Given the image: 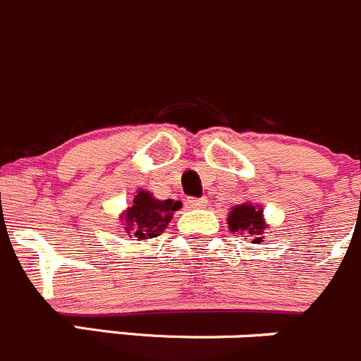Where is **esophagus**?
I'll use <instances>...</instances> for the list:
<instances>
[{"instance_id":"34e87169","label":"esophagus","mask_w":361,"mask_h":361,"mask_svg":"<svg viewBox=\"0 0 361 361\" xmlns=\"http://www.w3.org/2000/svg\"><path fill=\"white\" fill-rule=\"evenodd\" d=\"M188 203L191 209H203L207 207V198H189Z\"/></svg>"}]
</instances>
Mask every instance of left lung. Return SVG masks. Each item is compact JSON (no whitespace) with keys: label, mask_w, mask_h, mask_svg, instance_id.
Segmentation results:
<instances>
[{"label":"left lung","mask_w":361,"mask_h":361,"mask_svg":"<svg viewBox=\"0 0 361 361\" xmlns=\"http://www.w3.org/2000/svg\"><path fill=\"white\" fill-rule=\"evenodd\" d=\"M226 224L230 231H237L242 237H252L255 244L262 242V233L267 228L265 219H263V210L249 202L233 207L228 214Z\"/></svg>","instance_id":"obj_1"}]
</instances>
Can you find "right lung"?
Masks as SVG:
<instances>
[{"label":"right lung","instance_id":"right-lung-1","mask_svg":"<svg viewBox=\"0 0 361 361\" xmlns=\"http://www.w3.org/2000/svg\"><path fill=\"white\" fill-rule=\"evenodd\" d=\"M180 207V202L158 200L151 192L140 189L133 198V205L128 207V210L121 214L119 219L123 221L124 230L131 238L147 240L165 231V228L172 221L173 212Z\"/></svg>","mask_w":361,"mask_h":361}]
</instances>
